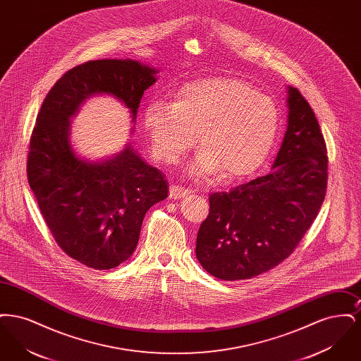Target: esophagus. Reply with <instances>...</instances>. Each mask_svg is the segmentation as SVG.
I'll return each mask as SVG.
<instances>
[{"label": "esophagus", "mask_w": 361, "mask_h": 361, "mask_svg": "<svg viewBox=\"0 0 361 361\" xmlns=\"http://www.w3.org/2000/svg\"><path fill=\"white\" fill-rule=\"evenodd\" d=\"M189 189L183 188V187H180V185H171V188H169V197L171 199H181L183 196H185V195H188Z\"/></svg>", "instance_id": "esophagus-1"}]
</instances>
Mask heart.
Here are the masks:
<instances>
[{
	"label": "heart",
	"mask_w": 361,
	"mask_h": 361,
	"mask_svg": "<svg viewBox=\"0 0 361 361\" xmlns=\"http://www.w3.org/2000/svg\"><path fill=\"white\" fill-rule=\"evenodd\" d=\"M143 126L157 159L178 161L199 137L202 152L192 174L207 178L222 172L226 180H237L256 172L271 153L280 114L275 102L253 86L212 77L181 86L172 104H149Z\"/></svg>",
	"instance_id": "1"
}]
</instances>
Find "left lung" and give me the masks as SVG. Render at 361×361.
<instances>
[{
	"mask_svg": "<svg viewBox=\"0 0 361 361\" xmlns=\"http://www.w3.org/2000/svg\"><path fill=\"white\" fill-rule=\"evenodd\" d=\"M288 109L274 171L208 197L196 257L221 280L252 279L290 257L325 200V137L307 100L292 86Z\"/></svg>",
	"mask_w": 361,
	"mask_h": 361,
	"instance_id": "obj_1",
	"label": "left lung"
}]
</instances>
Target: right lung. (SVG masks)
<instances>
[{
  "label": "right lung",
  "instance_id": "obj_1",
  "mask_svg": "<svg viewBox=\"0 0 361 361\" xmlns=\"http://www.w3.org/2000/svg\"><path fill=\"white\" fill-rule=\"evenodd\" d=\"M157 70L131 59L89 61L68 70L37 114L27 158L28 184L59 247L93 269H111L133 255L145 214L168 197V183L127 146L90 164L69 142V118L94 93H109L131 109L155 82Z\"/></svg>",
  "mask_w": 361,
  "mask_h": 361
}]
</instances>
